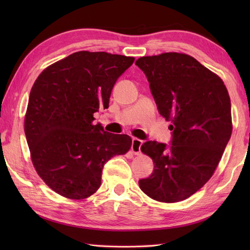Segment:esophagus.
I'll list each match as a JSON object with an SVG mask.
<instances>
[{"instance_id": "esophagus-1", "label": "esophagus", "mask_w": 250, "mask_h": 250, "mask_svg": "<svg viewBox=\"0 0 250 250\" xmlns=\"http://www.w3.org/2000/svg\"><path fill=\"white\" fill-rule=\"evenodd\" d=\"M143 145V141L139 139H134L132 140V146H131V150L134 155H141V147Z\"/></svg>"}]
</instances>
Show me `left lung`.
Returning <instances> with one entry per match:
<instances>
[{"instance_id": "left-lung-1", "label": "left lung", "mask_w": 250, "mask_h": 250, "mask_svg": "<svg viewBox=\"0 0 250 250\" xmlns=\"http://www.w3.org/2000/svg\"><path fill=\"white\" fill-rule=\"evenodd\" d=\"M158 110L172 121V145L148 141L141 150L155 168L139 182L143 192L164 203L186 200L208 182L232 133L231 101L217 74L179 52L141 57Z\"/></svg>"}]
</instances>
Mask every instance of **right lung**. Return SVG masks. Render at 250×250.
Listing matches in <instances>:
<instances>
[{
  "label": "right lung",
  "instance_id": "right-lung-1",
  "mask_svg": "<svg viewBox=\"0 0 250 250\" xmlns=\"http://www.w3.org/2000/svg\"><path fill=\"white\" fill-rule=\"evenodd\" d=\"M134 60L105 51H77L36 78L24 133L35 171L58 194L72 200L92 195L101 186L104 164L130 150L131 137L93 125V114L108 107L116 81Z\"/></svg>",
  "mask_w": 250,
  "mask_h": 250
}]
</instances>
